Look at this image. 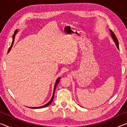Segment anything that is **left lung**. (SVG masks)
I'll use <instances>...</instances> for the list:
<instances>
[{
	"mask_svg": "<svg viewBox=\"0 0 127 127\" xmlns=\"http://www.w3.org/2000/svg\"><path fill=\"white\" fill-rule=\"evenodd\" d=\"M110 32H111V37H112L113 39V40H114V41L115 42L116 46H117V48H118V49H119V42H118V39H117V37H116V36H115V35L114 34V33L112 31H111V30H110Z\"/></svg>",
	"mask_w": 127,
	"mask_h": 127,
	"instance_id": "left-lung-1",
	"label": "left lung"
}]
</instances>
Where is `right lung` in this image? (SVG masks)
I'll return each instance as SVG.
<instances>
[{
    "instance_id": "1",
    "label": "right lung",
    "mask_w": 127,
    "mask_h": 127,
    "mask_svg": "<svg viewBox=\"0 0 127 127\" xmlns=\"http://www.w3.org/2000/svg\"><path fill=\"white\" fill-rule=\"evenodd\" d=\"M17 32V30H16V31H15V32H14V35H13V41H12V45H11V46H10V47L9 49V50H8V53H9V52L10 50V49H11L12 47V46H13V43H14V36H15V35H16V33ZM60 79H61V78H60V77H59V78L57 79V81H56V83H55V86H54V92H53V95L52 98H51V99L50 100V101H49V102L48 103V104H45V105H43V106H40V107H30V108H31V109H41V108H44V107H46V106H48V105H50V104H51V103L52 102L53 100L54 96V92H55V90L56 87H57V86L58 84V83L59 82V80H60Z\"/></svg>"
}]
</instances>
